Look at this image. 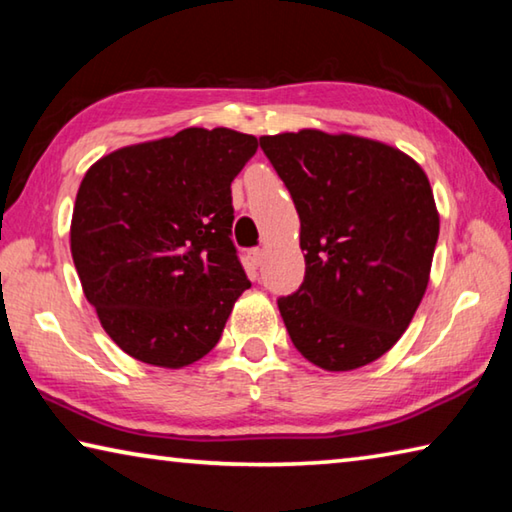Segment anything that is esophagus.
I'll list each match as a JSON object with an SVG mask.
<instances>
[{
	"instance_id": "esophagus-1",
	"label": "esophagus",
	"mask_w": 512,
	"mask_h": 512,
	"mask_svg": "<svg viewBox=\"0 0 512 512\" xmlns=\"http://www.w3.org/2000/svg\"><path fill=\"white\" fill-rule=\"evenodd\" d=\"M248 259L253 262V266H259V264H262V259H264V250L262 248L248 250Z\"/></svg>"
}]
</instances>
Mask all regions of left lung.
Instances as JSON below:
<instances>
[{"label":"left lung","mask_w":512,"mask_h":512,"mask_svg":"<svg viewBox=\"0 0 512 512\" xmlns=\"http://www.w3.org/2000/svg\"><path fill=\"white\" fill-rule=\"evenodd\" d=\"M300 216L305 282L277 300L293 345L327 372L377 361L402 339L429 284L440 216L411 155L370 137H259Z\"/></svg>","instance_id":"left-lung-1"}]
</instances>
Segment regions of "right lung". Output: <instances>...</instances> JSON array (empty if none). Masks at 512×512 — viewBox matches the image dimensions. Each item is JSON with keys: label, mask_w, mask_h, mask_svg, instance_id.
I'll use <instances>...</instances> for the list:
<instances>
[{"label": "right lung", "mask_w": 512, "mask_h": 512, "mask_svg": "<svg viewBox=\"0 0 512 512\" xmlns=\"http://www.w3.org/2000/svg\"><path fill=\"white\" fill-rule=\"evenodd\" d=\"M257 151L232 128H185L103 155L76 194L69 246L101 327L133 359L183 368L221 339L250 282L230 183Z\"/></svg>", "instance_id": "obj_1"}]
</instances>
